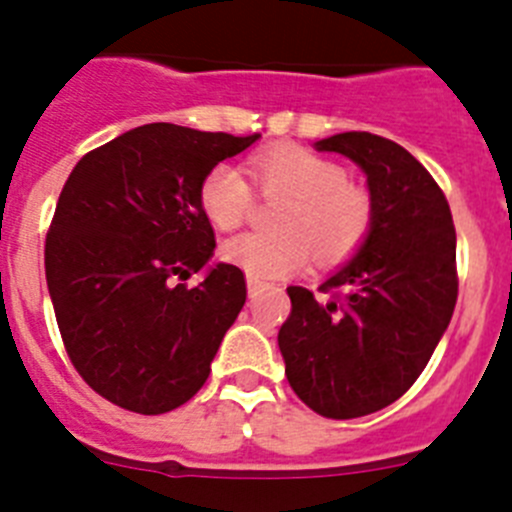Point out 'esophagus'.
<instances>
[{
    "label": "esophagus",
    "instance_id": "obj_1",
    "mask_svg": "<svg viewBox=\"0 0 512 512\" xmlns=\"http://www.w3.org/2000/svg\"><path fill=\"white\" fill-rule=\"evenodd\" d=\"M246 284H248V297H256L261 292V287H264L259 279H253V277H246Z\"/></svg>",
    "mask_w": 512,
    "mask_h": 512
}]
</instances>
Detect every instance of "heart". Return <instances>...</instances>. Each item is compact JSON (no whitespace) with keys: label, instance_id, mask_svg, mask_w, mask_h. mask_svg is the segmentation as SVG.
Listing matches in <instances>:
<instances>
[{"label":"heart","instance_id":"heart-1","mask_svg":"<svg viewBox=\"0 0 512 512\" xmlns=\"http://www.w3.org/2000/svg\"><path fill=\"white\" fill-rule=\"evenodd\" d=\"M246 171L264 197L282 200L271 215L277 233H243L223 243V259L253 279L287 277L310 259L336 266L351 259L372 230L374 205L364 187L346 182L330 158L295 143L253 153ZM200 205L217 230H235L251 212L253 194L235 166L217 164L200 187Z\"/></svg>","mask_w":512,"mask_h":512}]
</instances>
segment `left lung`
I'll list each match as a JSON object with an SVG mask.
<instances>
[{
  "instance_id": "left-lung-1",
  "label": "left lung",
  "mask_w": 512,
  "mask_h": 512,
  "mask_svg": "<svg viewBox=\"0 0 512 512\" xmlns=\"http://www.w3.org/2000/svg\"><path fill=\"white\" fill-rule=\"evenodd\" d=\"M315 151L341 153L366 176L372 230L330 274L318 300L287 287L292 312L279 351L292 390L325 418L377 413L413 387L454 315L456 230L449 202L418 158L372 133H338Z\"/></svg>"
}]
</instances>
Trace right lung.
I'll list each match as a JSON object with an SVG mask.
<instances>
[{
  "instance_id": "obj_1",
  "label": "right lung",
  "mask_w": 512,
  "mask_h": 512,
  "mask_svg": "<svg viewBox=\"0 0 512 512\" xmlns=\"http://www.w3.org/2000/svg\"><path fill=\"white\" fill-rule=\"evenodd\" d=\"M261 135L171 122L117 135L74 166L45 238V279L71 364L104 400L161 415L200 392L246 302L233 264H207V171ZM206 271L187 288L183 279Z\"/></svg>"
}]
</instances>
